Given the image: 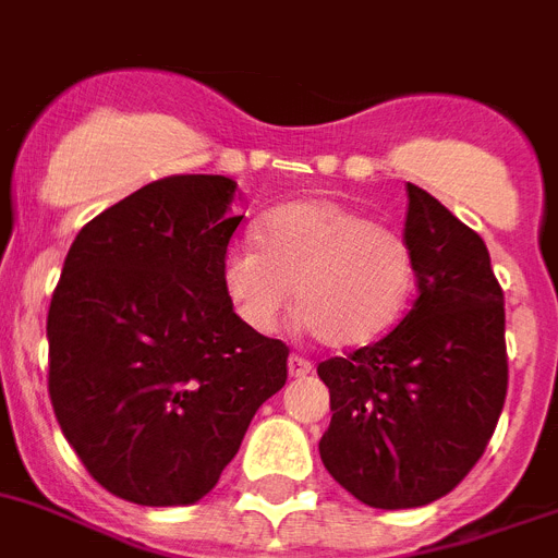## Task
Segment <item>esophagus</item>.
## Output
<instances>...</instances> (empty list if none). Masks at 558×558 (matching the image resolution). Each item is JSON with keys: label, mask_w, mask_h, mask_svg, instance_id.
Here are the masks:
<instances>
[{"label": "esophagus", "mask_w": 558, "mask_h": 558, "mask_svg": "<svg viewBox=\"0 0 558 558\" xmlns=\"http://www.w3.org/2000/svg\"><path fill=\"white\" fill-rule=\"evenodd\" d=\"M288 373H290V378H304V375L313 373V364L307 359H302V355H290Z\"/></svg>", "instance_id": "obj_1"}]
</instances>
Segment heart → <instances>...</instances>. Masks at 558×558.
Masks as SVG:
<instances>
[{
    "mask_svg": "<svg viewBox=\"0 0 558 558\" xmlns=\"http://www.w3.org/2000/svg\"><path fill=\"white\" fill-rule=\"evenodd\" d=\"M254 245L220 265L228 304L247 330L279 327L296 290V316L332 350L366 347L407 316L417 282L415 247L336 199H296L262 217Z\"/></svg>",
    "mask_w": 558,
    "mask_h": 558,
    "instance_id": "b5f03b06",
    "label": "heart"
}]
</instances>
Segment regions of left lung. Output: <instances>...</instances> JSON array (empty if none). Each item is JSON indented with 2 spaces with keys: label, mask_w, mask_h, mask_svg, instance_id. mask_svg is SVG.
<instances>
[{
  "label": "left lung",
  "mask_w": 558,
  "mask_h": 558,
  "mask_svg": "<svg viewBox=\"0 0 558 558\" xmlns=\"http://www.w3.org/2000/svg\"><path fill=\"white\" fill-rule=\"evenodd\" d=\"M403 236L417 299L392 332L318 364L332 421L318 442L338 485L369 508H421L463 483L508 392L506 296L483 236L407 185Z\"/></svg>",
  "instance_id": "8db88e82"
}]
</instances>
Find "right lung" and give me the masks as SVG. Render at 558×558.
<instances>
[{
	"label": "right lung",
	"mask_w": 558,
	"mask_h": 558,
	"mask_svg": "<svg viewBox=\"0 0 558 558\" xmlns=\"http://www.w3.org/2000/svg\"><path fill=\"white\" fill-rule=\"evenodd\" d=\"M233 192L222 174L143 185L81 228L52 290V412L126 502L206 497L288 380V344L247 330L222 293Z\"/></svg>",
	"instance_id": "1"
}]
</instances>
